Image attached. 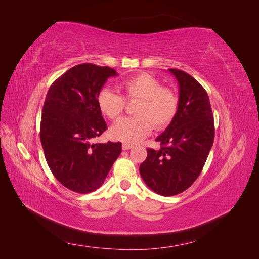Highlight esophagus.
Segmentation results:
<instances>
[{"label":"esophagus","mask_w":259,"mask_h":259,"mask_svg":"<svg viewBox=\"0 0 259 259\" xmlns=\"http://www.w3.org/2000/svg\"><path fill=\"white\" fill-rule=\"evenodd\" d=\"M133 147H134V146H133L132 144H126V143H124L123 146H122L123 150H128V149H132Z\"/></svg>","instance_id":"esophagus-1"}]
</instances>
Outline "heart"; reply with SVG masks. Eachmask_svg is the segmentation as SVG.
<instances>
[{"label": "heart", "mask_w": 259, "mask_h": 259, "mask_svg": "<svg viewBox=\"0 0 259 259\" xmlns=\"http://www.w3.org/2000/svg\"><path fill=\"white\" fill-rule=\"evenodd\" d=\"M123 97L105 89L98 94L99 110L110 120H116L125 109V100H138L135 116L123 117L109 131L110 137L124 143H137L154 127L163 130L173 122L178 111L179 99L174 91L163 88L151 74L139 73L120 84Z\"/></svg>", "instance_id": "obj_1"}]
</instances>
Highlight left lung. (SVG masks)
Masks as SVG:
<instances>
[{
    "instance_id": "obj_1",
    "label": "left lung",
    "mask_w": 259,
    "mask_h": 259,
    "mask_svg": "<svg viewBox=\"0 0 259 259\" xmlns=\"http://www.w3.org/2000/svg\"><path fill=\"white\" fill-rule=\"evenodd\" d=\"M179 85L178 111L156 142L160 150L147 149L139 173L145 184L163 197L188 189L199 177L214 143V116L204 88L190 74L168 69Z\"/></svg>"
}]
</instances>
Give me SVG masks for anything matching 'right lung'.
I'll list each match as a JSON object with an SVG mask.
<instances>
[{
  "label": "right lung",
  "mask_w": 259,
  "mask_h": 259,
  "mask_svg": "<svg viewBox=\"0 0 259 259\" xmlns=\"http://www.w3.org/2000/svg\"><path fill=\"white\" fill-rule=\"evenodd\" d=\"M115 75L112 68L81 64L60 75L46 95L41 144L53 175L71 191L98 189L122 151L121 143H93L107 128L98 94Z\"/></svg>",
  "instance_id": "1"
}]
</instances>
